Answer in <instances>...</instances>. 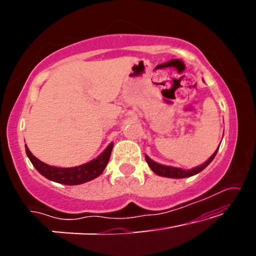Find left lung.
Listing matches in <instances>:
<instances>
[{
    "label": "left lung",
    "mask_w": 256,
    "mask_h": 256,
    "mask_svg": "<svg viewBox=\"0 0 256 256\" xmlns=\"http://www.w3.org/2000/svg\"><path fill=\"white\" fill-rule=\"evenodd\" d=\"M216 152H218V149L216 150V152L213 154V155L210 157L204 164H202V166H199L197 168H194V169L191 170H183V169H180V168L162 166V164L154 162V160H150L148 156H146V163H148V166H150V169H152L156 174H158V176L169 177V178H185V177L194 176V174L200 172L202 170H204L205 168L212 162L213 158H214V156L216 155Z\"/></svg>",
    "instance_id": "obj_1"
}]
</instances>
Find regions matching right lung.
<instances>
[{
	"mask_svg": "<svg viewBox=\"0 0 256 256\" xmlns=\"http://www.w3.org/2000/svg\"><path fill=\"white\" fill-rule=\"evenodd\" d=\"M112 149H113V143H110L99 157H96V160H90L88 163L82 164V166L74 168H56L48 166V164L36 158L26 146V155L38 172L46 177L48 180L65 185L82 184L100 176L104 168H106L108 160H110Z\"/></svg>",
	"mask_w": 256,
	"mask_h": 256,
	"instance_id": "add662e5",
	"label": "right lung"
}]
</instances>
